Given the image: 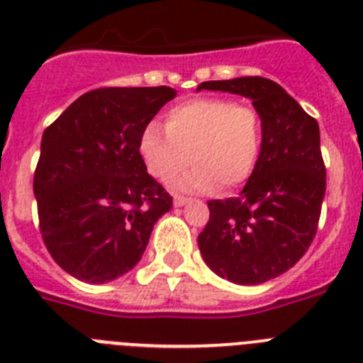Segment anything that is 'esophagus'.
I'll return each instance as SVG.
<instances>
[{
	"instance_id": "esophagus-1",
	"label": "esophagus",
	"mask_w": 363,
	"mask_h": 363,
	"mask_svg": "<svg viewBox=\"0 0 363 363\" xmlns=\"http://www.w3.org/2000/svg\"><path fill=\"white\" fill-rule=\"evenodd\" d=\"M186 203H190L188 197H182V195H175V197H173V204H175V206H184Z\"/></svg>"
}]
</instances>
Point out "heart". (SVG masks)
<instances>
[{
	"mask_svg": "<svg viewBox=\"0 0 363 363\" xmlns=\"http://www.w3.org/2000/svg\"><path fill=\"white\" fill-rule=\"evenodd\" d=\"M263 122L256 107L230 99L204 96L173 106L166 128L150 122L138 138L144 166L159 181H169L194 160L190 172L173 181L182 191L232 190L256 169Z\"/></svg>",
	"mask_w": 363,
	"mask_h": 363,
	"instance_id": "b5f03b06",
	"label": "heart"
}]
</instances>
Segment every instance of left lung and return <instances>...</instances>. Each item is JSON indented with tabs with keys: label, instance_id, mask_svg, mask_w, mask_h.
I'll use <instances>...</instances> for the list:
<instances>
[{
	"label": "left lung",
	"instance_id": "left-lung-1",
	"mask_svg": "<svg viewBox=\"0 0 363 363\" xmlns=\"http://www.w3.org/2000/svg\"><path fill=\"white\" fill-rule=\"evenodd\" d=\"M201 89L247 96L261 115L256 169L239 197L208 203L210 219L197 238L203 259L217 276L259 285L292 269L316 235L325 195L320 128L269 78L203 82Z\"/></svg>",
	"mask_w": 363,
	"mask_h": 363
}]
</instances>
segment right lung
Segmentation results:
<instances>
[{"mask_svg": "<svg viewBox=\"0 0 363 363\" xmlns=\"http://www.w3.org/2000/svg\"><path fill=\"white\" fill-rule=\"evenodd\" d=\"M172 87H100L43 131L34 172L40 234L80 281L107 283L140 261L153 225L173 206L151 177L138 138Z\"/></svg>", "mask_w": 363, "mask_h": 363, "instance_id": "right-lung-1", "label": "right lung"}]
</instances>
